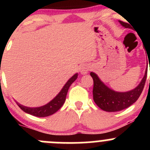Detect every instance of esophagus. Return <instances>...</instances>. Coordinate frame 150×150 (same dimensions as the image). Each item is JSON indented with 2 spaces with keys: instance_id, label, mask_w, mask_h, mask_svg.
Wrapping results in <instances>:
<instances>
[{
  "instance_id": "esophagus-1",
  "label": "esophagus",
  "mask_w": 150,
  "mask_h": 150,
  "mask_svg": "<svg viewBox=\"0 0 150 150\" xmlns=\"http://www.w3.org/2000/svg\"><path fill=\"white\" fill-rule=\"evenodd\" d=\"M89 69H90V67L85 64V65L81 67V68H80V72H81V73L82 75H85V74H87L88 72Z\"/></svg>"
}]
</instances>
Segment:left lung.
<instances>
[{
	"mask_svg": "<svg viewBox=\"0 0 150 150\" xmlns=\"http://www.w3.org/2000/svg\"><path fill=\"white\" fill-rule=\"evenodd\" d=\"M125 28H128V23L119 21ZM91 76L93 80V97L96 105L106 112H117L130 107L137 101L140 96L145 82H146L147 69L142 81L137 87L127 92H117L109 88L100 81L94 72H91Z\"/></svg>",
	"mask_w": 150,
	"mask_h": 150,
	"instance_id": "1",
	"label": "left lung"
}]
</instances>
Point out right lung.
Here are the masks:
<instances>
[{"label":"right lung","mask_w":150,"mask_h":150,"mask_svg":"<svg viewBox=\"0 0 150 150\" xmlns=\"http://www.w3.org/2000/svg\"><path fill=\"white\" fill-rule=\"evenodd\" d=\"M78 78V73L75 74L64 85V87L61 90V91L58 93L57 96L54 99L46 104V105L42 106L39 107H28L23 105H21L16 102L17 105L20 107L22 110L25 112L26 113L32 115L36 116V117H47L53 115L56 112L58 111L65 102L67 93L68 89L69 86L72 85V83L75 81Z\"/></svg>","instance_id":"1"}]
</instances>
